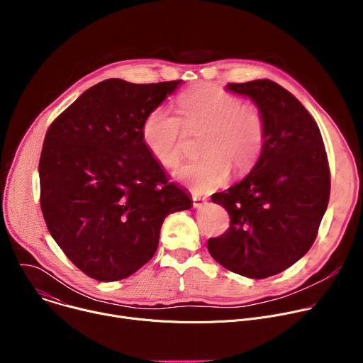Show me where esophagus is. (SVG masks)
Instances as JSON below:
<instances>
[{
	"label": "esophagus",
	"instance_id": "1",
	"mask_svg": "<svg viewBox=\"0 0 363 363\" xmlns=\"http://www.w3.org/2000/svg\"><path fill=\"white\" fill-rule=\"evenodd\" d=\"M206 203V199L202 198V196H196V195H192V205L195 206V208H201L202 205Z\"/></svg>",
	"mask_w": 363,
	"mask_h": 363
}]
</instances>
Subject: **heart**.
I'll return each instance as SVG.
<instances>
[{
  "instance_id": "heart-1",
  "label": "heart",
  "mask_w": 363,
  "mask_h": 363,
  "mask_svg": "<svg viewBox=\"0 0 363 363\" xmlns=\"http://www.w3.org/2000/svg\"><path fill=\"white\" fill-rule=\"evenodd\" d=\"M181 118L164 108L150 111L142 123V139L150 157L164 168H175L182 157L184 130L203 133L202 160L178 171V178L195 194H208L230 177L248 174L262 157L266 142V121L254 105L214 86L185 91L178 99Z\"/></svg>"
}]
</instances>
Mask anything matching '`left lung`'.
<instances>
[{
    "label": "left lung",
    "instance_id": "1",
    "mask_svg": "<svg viewBox=\"0 0 363 363\" xmlns=\"http://www.w3.org/2000/svg\"><path fill=\"white\" fill-rule=\"evenodd\" d=\"M227 89L255 103L267 135L250 174L211 196L231 223L206 245L227 270L266 279L300 260L318 237L330 195L328 155L316 121L276 82L228 83Z\"/></svg>",
    "mask_w": 363,
    "mask_h": 363
}]
</instances>
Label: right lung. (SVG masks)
I'll return each mask as SVG.
<instances>
[{"mask_svg":"<svg viewBox=\"0 0 363 363\" xmlns=\"http://www.w3.org/2000/svg\"><path fill=\"white\" fill-rule=\"evenodd\" d=\"M179 84L103 80L45 133L38 164L43 217L69 260L94 280L138 272L157 252L165 217L192 206L142 139L146 115Z\"/></svg>","mask_w":363,"mask_h":363,"instance_id":"obj_1","label":"right lung"}]
</instances>
